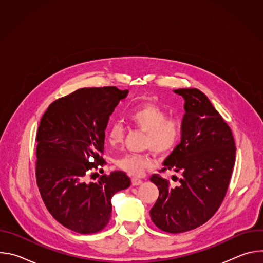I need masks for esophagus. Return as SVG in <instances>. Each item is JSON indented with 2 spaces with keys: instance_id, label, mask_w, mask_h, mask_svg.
I'll return each mask as SVG.
<instances>
[{
  "instance_id": "1",
  "label": "esophagus",
  "mask_w": 263,
  "mask_h": 263,
  "mask_svg": "<svg viewBox=\"0 0 263 263\" xmlns=\"http://www.w3.org/2000/svg\"><path fill=\"white\" fill-rule=\"evenodd\" d=\"M141 183H142V180H140V179H136V178L132 179V185H134V186L140 185Z\"/></svg>"
}]
</instances>
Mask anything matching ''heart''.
Wrapping results in <instances>:
<instances>
[{"mask_svg": "<svg viewBox=\"0 0 263 263\" xmlns=\"http://www.w3.org/2000/svg\"><path fill=\"white\" fill-rule=\"evenodd\" d=\"M130 122L145 132L144 147L152 148L157 154H166L177 145L181 125L175 118H166V112L155 104H142L133 108L128 115ZM125 129L119 122L112 124L108 132L111 144L123 141ZM155 159L148 154L126 155L118 160V166L132 177H141L146 170L152 168Z\"/></svg>", "mask_w": 263, "mask_h": 263, "instance_id": "b5f03b06", "label": "heart"}]
</instances>
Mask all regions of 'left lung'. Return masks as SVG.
Segmentation results:
<instances>
[{
  "label": "left lung",
  "mask_w": 263,
  "mask_h": 263,
  "mask_svg": "<svg viewBox=\"0 0 263 263\" xmlns=\"http://www.w3.org/2000/svg\"><path fill=\"white\" fill-rule=\"evenodd\" d=\"M174 92L185 101L181 141L161 171H174L181 178L173 176L179 184L172 187L159 175L151 177L159 197L149 215L160 230L182 233L200 227L219 208L233 172L236 146L230 127L202 91L180 88Z\"/></svg>",
  "instance_id": "1"
}]
</instances>
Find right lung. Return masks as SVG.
Wrapping results in <instances>:
<instances>
[{"label": "right lung", "instance_id": "1", "mask_svg": "<svg viewBox=\"0 0 263 263\" xmlns=\"http://www.w3.org/2000/svg\"><path fill=\"white\" fill-rule=\"evenodd\" d=\"M128 92L116 86L81 88L53 102L42 118L36 134L37 186L53 217L71 231L103 230L111 218L112 197L131 184L121 171L87 181L106 164L100 155L105 130Z\"/></svg>", "mask_w": 263, "mask_h": 263}]
</instances>
